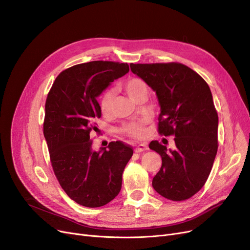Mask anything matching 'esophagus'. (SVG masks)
<instances>
[{
	"label": "esophagus",
	"mask_w": 250,
	"mask_h": 250,
	"mask_svg": "<svg viewBox=\"0 0 250 250\" xmlns=\"http://www.w3.org/2000/svg\"><path fill=\"white\" fill-rule=\"evenodd\" d=\"M148 150V147L146 145H144V144H141V145H139L138 147H136L135 149V152L136 153H143Z\"/></svg>",
	"instance_id": "esophagus-1"
}]
</instances>
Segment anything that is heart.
<instances>
[{
    "instance_id": "heart-1",
    "label": "heart",
    "mask_w": 250,
    "mask_h": 250,
    "mask_svg": "<svg viewBox=\"0 0 250 250\" xmlns=\"http://www.w3.org/2000/svg\"><path fill=\"white\" fill-rule=\"evenodd\" d=\"M124 88L127 92L129 97L137 101L140 97L146 96L148 94L147 83L140 78H129L124 83ZM114 100V92L108 90L105 92L100 99V110L104 116H109L112 113V104ZM122 132L129 137L141 139L145 135V126L144 123L135 121L126 123L123 125Z\"/></svg>"
}]
</instances>
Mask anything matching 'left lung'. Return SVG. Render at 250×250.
<instances>
[{
    "instance_id": "1",
    "label": "left lung",
    "mask_w": 250,
    "mask_h": 250,
    "mask_svg": "<svg viewBox=\"0 0 250 250\" xmlns=\"http://www.w3.org/2000/svg\"><path fill=\"white\" fill-rule=\"evenodd\" d=\"M130 71L156 92L160 106L159 134L173 135L176 148L152 141L162 158L152 181L171 201L191 198L206 183L218 151V113L204 79L179 62L130 63Z\"/></svg>"
}]
</instances>
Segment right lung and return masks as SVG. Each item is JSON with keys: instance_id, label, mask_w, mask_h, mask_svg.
Masks as SVG:
<instances>
[{"instance_id": "obj_1", "label": "right lung", "mask_w": 250, "mask_h": 250, "mask_svg": "<svg viewBox=\"0 0 250 250\" xmlns=\"http://www.w3.org/2000/svg\"><path fill=\"white\" fill-rule=\"evenodd\" d=\"M127 63L94 61L74 65L56 79L45 102L43 135L54 172L77 204L98 208L121 191L123 172L133 149L123 142L92 148L90 132L101 116L97 98L128 73Z\"/></svg>"}]
</instances>
